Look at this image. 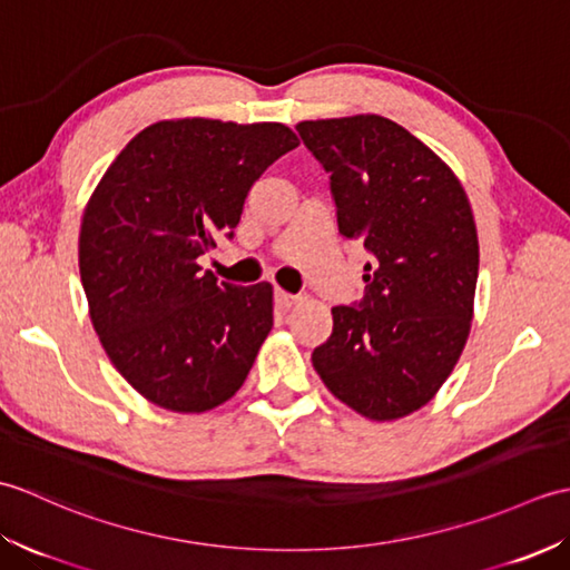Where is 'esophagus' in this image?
Segmentation results:
<instances>
[{"label": "esophagus", "mask_w": 570, "mask_h": 570, "mask_svg": "<svg viewBox=\"0 0 570 570\" xmlns=\"http://www.w3.org/2000/svg\"><path fill=\"white\" fill-rule=\"evenodd\" d=\"M274 301H276V306L278 308H292V306H296L298 304V296H294V294H286V292H282V288H276L274 292Z\"/></svg>", "instance_id": "obj_1"}]
</instances>
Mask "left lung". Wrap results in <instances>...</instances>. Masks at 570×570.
<instances>
[{"mask_svg":"<svg viewBox=\"0 0 570 570\" xmlns=\"http://www.w3.org/2000/svg\"><path fill=\"white\" fill-rule=\"evenodd\" d=\"M331 174L337 229L372 254L365 298L333 308L313 367L372 421L426 406L470 335L480 266L465 188L439 154L380 115L296 125Z\"/></svg>","mask_w":570,"mask_h":570,"instance_id":"obj_1","label":"left lung"}]
</instances>
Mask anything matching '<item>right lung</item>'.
<instances>
[{
    "mask_svg": "<svg viewBox=\"0 0 570 570\" xmlns=\"http://www.w3.org/2000/svg\"><path fill=\"white\" fill-rule=\"evenodd\" d=\"M296 147L278 122L164 119L92 190L78 239L90 321L151 404L203 414L245 384L274 325L272 284L217 282L198 257L233 237L254 180Z\"/></svg>",
    "mask_w": 570,
    "mask_h": 570,
    "instance_id": "obj_1",
    "label": "right lung"
}]
</instances>
